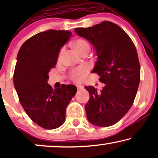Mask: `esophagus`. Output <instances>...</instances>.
<instances>
[{
  "instance_id": "obj_1",
  "label": "esophagus",
  "mask_w": 158,
  "mask_h": 158,
  "mask_svg": "<svg viewBox=\"0 0 158 158\" xmlns=\"http://www.w3.org/2000/svg\"><path fill=\"white\" fill-rule=\"evenodd\" d=\"M77 90H82L83 88V86L81 85H77Z\"/></svg>"
}]
</instances>
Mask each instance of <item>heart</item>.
I'll list each match as a JSON object with an SVG mask.
<instances>
[{
    "label": "heart",
    "mask_w": 158,
    "mask_h": 158,
    "mask_svg": "<svg viewBox=\"0 0 158 158\" xmlns=\"http://www.w3.org/2000/svg\"><path fill=\"white\" fill-rule=\"evenodd\" d=\"M73 46L81 55H83L85 52H89L90 50V43L85 39H77L73 43ZM64 51H65V47H62L58 54V60H61ZM88 68L87 67H78V68L73 69L70 72V79L76 83H80L85 79L86 75H88Z\"/></svg>",
    "instance_id": "obj_1"
}]
</instances>
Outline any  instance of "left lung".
Returning a JSON list of instances; mask_svg holds the SVG:
<instances>
[{
    "instance_id": "left-lung-1",
    "label": "left lung",
    "mask_w": 158,
    "mask_h": 158,
    "mask_svg": "<svg viewBox=\"0 0 158 158\" xmlns=\"http://www.w3.org/2000/svg\"><path fill=\"white\" fill-rule=\"evenodd\" d=\"M75 31L94 46L98 57L92 73L106 84L101 92L85 87L90 94L85 106L87 118L96 126H111L129 111L137 94L140 81L137 49L128 34L111 21L75 28Z\"/></svg>"
}]
</instances>
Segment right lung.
<instances>
[{
	"label": "right lung",
	"mask_w": 158,
	"mask_h": 158,
	"mask_svg": "<svg viewBox=\"0 0 158 158\" xmlns=\"http://www.w3.org/2000/svg\"><path fill=\"white\" fill-rule=\"evenodd\" d=\"M71 36V31L64 30L40 32L26 41L17 55L14 84L19 101L29 118L44 129L63 124L67 106L77 92L73 85L53 89L47 83L60 49Z\"/></svg>",
	"instance_id": "obj_1"
}]
</instances>
